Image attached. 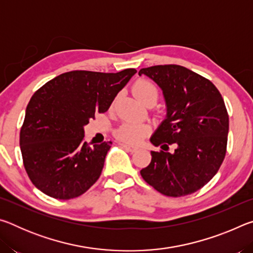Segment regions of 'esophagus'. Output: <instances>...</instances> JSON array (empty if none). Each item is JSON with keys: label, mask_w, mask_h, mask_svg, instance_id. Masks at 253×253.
<instances>
[{"label": "esophagus", "mask_w": 253, "mask_h": 253, "mask_svg": "<svg viewBox=\"0 0 253 253\" xmlns=\"http://www.w3.org/2000/svg\"><path fill=\"white\" fill-rule=\"evenodd\" d=\"M121 146H123L124 148L125 149H127L128 152H131V153H134V152H136L137 149V147H135V146H130V145H127V144H121Z\"/></svg>", "instance_id": "34e87169"}]
</instances>
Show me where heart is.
<instances>
[{
  "label": "heart",
  "instance_id": "obj_1",
  "mask_svg": "<svg viewBox=\"0 0 253 253\" xmlns=\"http://www.w3.org/2000/svg\"><path fill=\"white\" fill-rule=\"evenodd\" d=\"M135 95L139 98L145 105H155L158 100V89L156 85L149 80L139 79L137 80L132 87ZM149 132V127L145 124L126 122L116 130V136L119 140L124 143L136 145L140 143L144 137Z\"/></svg>",
  "mask_w": 253,
  "mask_h": 253
}]
</instances>
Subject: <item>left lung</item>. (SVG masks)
Segmentation results:
<instances>
[{
	"instance_id": "1",
	"label": "left lung",
	"mask_w": 253,
	"mask_h": 253,
	"mask_svg": "<svg viewBox=\"0 0 253 253\" xmlns=\"http://www.w3.org/2000/svg\"><path fill=\"white\" fill-rule=\"evenodd\" d=\"M163 90L166 118L151 137L152 161L140 175L160 193L179 198L211 181L226 153L229 115L220 91L209 79L185 67L164 65L138 72ZM178 146L173 154L169 144Z\"/></svg>"
}]
</instances>
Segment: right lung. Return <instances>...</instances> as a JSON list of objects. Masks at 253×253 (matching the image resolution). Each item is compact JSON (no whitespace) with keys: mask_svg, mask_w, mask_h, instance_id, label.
I'll return each mask as SVG.
<instances>
[{"mask_svg":"<svg viewBox=\"0 0 253 253\" xmlns=\"http://www.w3.org/2000/svg\"><path fill=\"white\" fill-rule=\"evenodd\" d=\"M136 69L85 70L55 77L33 93L20 131L24 169L33 185L53 199L84 194L99 178L111 142H84V126L108 110Z\"/></svg>","mask_w":253,"mask_h":253,"instance_id":"add662e5","label":"right lung"}]
</instances>
